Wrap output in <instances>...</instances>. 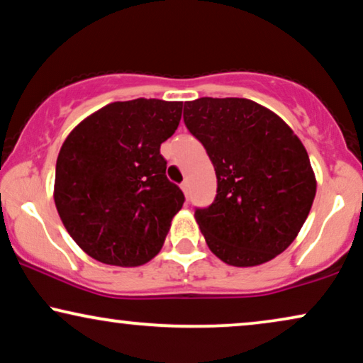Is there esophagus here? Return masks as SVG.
<instances>
[{"label":"esophagus","mask_w":363,"mask_h":363,"mask_svg":"<svg viewBox=\"0 0 363 363\" xmlns=\"http://www.w3.org/2000/svg\"><path fill=\"white\" fill-rule=\"evenodd\" d=\"M181 189H182V192H184L186 196H189V182H187V181L182 182V184H181Z\"/></svg>","instance_id":"obj_1"}]
</instances>
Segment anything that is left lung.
<instances>
[{
	"mask_svg": "<svg viewBox=\"0 0 363 363\" xmlns=\"http://www.w3.org/2000/svg\"><path fill=\"white\" fill-rule=\"evenodd\" d=\"M184 123L206 147L217 177L216 201L194 214L211 252L234 267L282 254L301 232L317 191L297 134L274 111L244 98L187 101Z\"/></svg>",
	"mask_w": 363,
	"mask_h": 363,
	"instance_id": "8db88e82",
	"label": "left lung"
}]
</instances>
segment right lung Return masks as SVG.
Wrapping results in <instances>:
<instances>
[{
    "mask_svg": "<svg viewBox=\"0 0 363 363\" xmlns=\"http://www.w3.org/2000/svg\"><path fill=\"white\" fill-rule=\"evenodd\" d=\"M181 114L182 101H116L67 134L52 197L66 230L89 257L139 267L162 249L184 194L166 177L159 149Z\"/></svg>",
    "mask_w": 363,
    "mask_h": 363,
    "instance_id": "obj_1",
    "label": "right lung"
}]
</instances>
